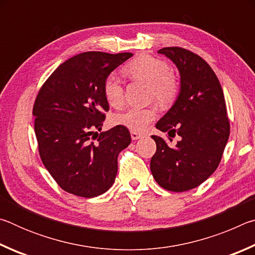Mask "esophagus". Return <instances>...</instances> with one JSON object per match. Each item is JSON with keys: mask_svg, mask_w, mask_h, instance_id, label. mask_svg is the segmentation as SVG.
I'll use <instances>...</instances> for the list:
<instances>
[{"mask_svg": "<svg viewBox=\"0 0 255 255\" xmlns=\"http://www.w3.org/2000/svg\"><path fill=\"white\" fill-rule=\"evenodd\" d=\"M130 136H131V139H132V140H136V139H139V138L141 137V133L131 130V131H130Z\"/></svg>", "mask_w": 255, "mask_h": 255, "instance_id": "esophagus-1", "label": "esophagus"}]
</instances>
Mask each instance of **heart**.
<instances>
[{
    "instance_id": "heart-1",
    "label": "heart",
    "mask_w": 255,
    "mask_h": 255,
    "mask_svg": "<svg viewBox=\"0 0 255 255\" xmlns=\"http://www.w3.org/2000/svg\"><path fill=\"white\" fill-rule=\"evenodd\" d=\"M123 74L129 80L148 83V97L159 105L167 106L173 102L180 92V85L165 60L149 55H140L123 68ZM102 92L107 102L112 107L124 103V85L117 76L106 77ZM156 117L155 107L128 108L115 117V124L132 131H143Z\"/></svg>"
}]
</instances>
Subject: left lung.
I'll use <instances>...</instances> for the list:
<instances>
[{
  "label": "left lung",
  "mask_w": 255,
  "mask_h": 255,
  "mask_svg": "<svg viewBox=\"0 0 255 255\" xmlns=\"http://www.w3.org/2000/svg\"><path fill=\"white\" fill-rule=\"evenodd\" d=\"M178 66L181 91L156 128L180 136L174 146L153 135L156 152L150 171L162 188L183 192L200 185L217 169L230 137L231 126L222 85L206 60L182 47L158 50Z\"/></svg>",
  "instance_id": "obj_1"
}]
</instances>
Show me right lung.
Returning <instances> with one entry per match:
<instances>
[{
    "label": "right lung",
    "mask_w": 255,
    "mask_h": 255,
    "mask_svg": "<svg viewBox=\"0 0 255 255\" xmlns=\"http://www.w3.org/2000/svg\"><path fill=\"white\" fill-rule=\"evenodd\" d=\"M131 53L85 51L56 68L37 94L32 115L42 163L60 188L92 198L115 182L118 155L130 144L126 127L100 131L109 105L106 77Z\"/></svg>",
    "instance_id": "add662e5"
}]
</instances>
